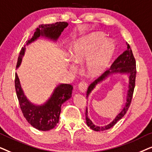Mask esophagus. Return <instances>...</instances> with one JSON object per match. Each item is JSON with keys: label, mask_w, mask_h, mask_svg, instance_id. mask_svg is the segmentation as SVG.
<instances>
[{"label": "esophagus", "mask_w": 152, "mask_h": 152, "mask_svg": "<svg viewBox=\"0 0 152 152\" xmlns=\"http://www.w3.org/2000/svg\"><path fill=\"white\" fill-rule=\"evenodd\" d=\"M87 87H88V86H87V84L85 82H81L80 84L78 85L79 90H80L82 93L86 92V91L87 90Z\"/></svg>", "instance_id": "34e87169"}]
</instances>
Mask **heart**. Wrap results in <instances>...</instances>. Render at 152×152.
Here are the masks:
<instances>
[{
	"instance_id": "heart-1",
	"label": "heart",
	"mask_w": 152,
	"mask_h": 152,
	"mask_svg": "<svg viewBox=\"0 0 152 152\" xmlns=\"http://www.w3.org/2000/svg\"><path fill=\"white\" fill-rule=\"evenodd\" d=\"M102 33L94 32L80 39L72 48L70 57L75 64H85L87 76L95 78L102 75L107 69L115 53V45L107 41ZM72 69L74 66L70 65Z\"/></svg>"
}]
</instances>
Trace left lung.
<instances>
[{
	"label": "left lung",
	"mask_w": 152,
	"mask_h": 152,
	"mask_svg": "<svg viewBox=\"0 0 152 152\" xmlns=\"http://www.w3.org/2000/svg\"><path fill=\"white\" fill-rule=\"evenodd\" d=\"M127 50L121 54L117 59H116L111 66V68L106 71L104 73H103L102 75L95 80L92 84H90L88 86V90L86 92V97L88 98L89 95L91 92L94 90V88L96 87L97 85L100 84L103 81L109 77L113 74L120 73L122 75H126L129 77V86L127 91V95L126 98V103L124 104V107L122 108V111L118 114L117 116L114 118L113 121L108 124L107 125L99 126L95 125L93 123V122L90 120V118L88 116V109L86 110V124L91 129L96 131V132H100V131L107 130L109 129L113 126L119 120L122 118V117L125 115L126 111H128V109L129 108L131 102L133 97V93L135 87V81H136V60L133 55L132 50L131 49L130 45L127 44Z\"/></svg>",
	"instance_id": "left-lung-1"
}]
</instances>
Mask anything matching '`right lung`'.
Here are the masks:
<instances>
[{
	"mask_svg": "<svg viewBox=\"0 0 152 152\" xmlns=\"http://www.w3.org/2000/svg\"><path fill=\"white\" fill-rule=\"evenodd\" d=\"M68 26L67 22L40 25L36 29L32 38L27 41L26 45L34 42L39 37H45L55 42ZM26 49V45L21 48L18 57L16 68L21 64ZM15 88L20 109L27 121L37 129L49 131L55 127L59 122L61 105L72 97L73 87L67 84H58L48 99L41 105L34 104L27 98L16 72L15 73Z\"/></svg>",
	"mask_w": 152,
	"mask_h": 152,
	"instance_id": "obj_1",
	"label": "right lung"
}]
</instances>
